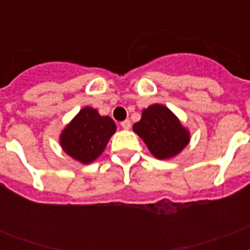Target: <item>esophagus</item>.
I'll return each instance as SVG.
<instances>
[{
    "label": "esophagus",
    "mask_w": 250,
    "mask_h": 250,
    "mask_svg": "<svg viewBox=\"0 0 250 250\" xmlns=\"http://www.w3.org/2000/svg\"><path fill=\"white\" fill-rule=\"evenodd\" d=\"M121 125L125 129H129V127H131V122H129V119H125V121H123L121 123Z\"/></svg>",
    "instance_id": "esophagus-1"
}]
</instances>
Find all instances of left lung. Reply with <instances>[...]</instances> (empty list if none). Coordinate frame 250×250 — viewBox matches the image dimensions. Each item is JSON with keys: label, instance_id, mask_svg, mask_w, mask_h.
<instances>
[{"label": "left lung", "instance_id": "8db88e82", "mask_svg": "<svg viewBox=\"0 0 250 250\" xmlns=\"http://www.w3.org/2000/svg\"><path fill=\"white\" fill-rule=\"evenodd\" d=\"M133 131L158 160L176 156L189 143V132L166 106L158 104L143 111L140 122L133 125Z\"/></svg>", "mask_w": 250, "mask_h": 250}]
</instances>
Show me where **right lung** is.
<instances>
[{
  "mask_svg": "<svg viewBox=\"0 0 250 250\" xmlns=\"http://www.w3.org/2000/svg\"><path fill=\"white\" fill-rule=\"evenodd\" d=\"M117 125L110 117H101L93 107L80 110L61 135V145L68 156L90 164L105 149Z\"/></svg>",
  "mask_w": 250,
  "mask_h": 250,
  "instance_id": "add662e5",
  "label": "right lung"
}]
</instances>
